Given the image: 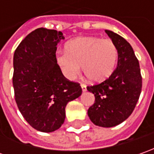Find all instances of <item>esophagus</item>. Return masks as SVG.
Instances as JSON below:
<instances>
[{
    "mask_svg": "<svg viewBox=\"0 0 154 154\" xmlns=\"http://www.w3.org/2000/svg\"><path fill=\"white\" fill-rule=\"evenodd\" d=\"M81 89H82V92H85L86 91V86L85 84H81Z\"/></svg>",
    "mask_w": 154,
    "mask_h": 154,
    "instance_id": "esophagus-1",
    "label": "esophagus"
}]
</instances>
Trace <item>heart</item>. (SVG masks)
<instances>
[{"instance_id":"1","label":"heart","mask_w":154,"mask_h":154,"mask_svg":"<svg viewBox=\"0 0 154 154\" xmlns=\"http://www.w3.org/2000/svg\"><path fill=\"white\" fill-rule=\"evenodd\" d=\"M66 51H57L56 61L68 80H74L80 72L93 82L108 78L115 67L117 49L109 39L96 37H80L68 41Z\"/></svg>"}]
</instances>
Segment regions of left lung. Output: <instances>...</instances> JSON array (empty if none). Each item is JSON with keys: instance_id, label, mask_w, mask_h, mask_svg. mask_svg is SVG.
I'll return each mask as SVG.
<instances>
[{"instance_id": "8db88e82", "label": "left lung", "mask_w": 154, "mask_h": 154, "mask_svg": "<svg viewBox=\"0 0 154 154\" xmlns=\"http://www.w3.org/2000/svg\"><path fill=\"white\" fill-rule=\"evenodd\" d=\"M105 32L117 49V66L107 80L86 87L95 96L87 114L95 125L111 128L125 121L133 112L141 92L142 79L131 45L116 33L109 30Z\"/></svg>"}]
</instances>
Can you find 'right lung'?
I'll return each mask as SVG.
<instances>
[{
    "label": "right lung",
    "mask_w": 154,
    "mask_h": 154,
    "mask_svg": "<svg viewBox=\"0 0 154 154\" xmlns=\"http://www.w3.org/2000/svg\"><path fill=\"white\" fill-rule=\"evenodd\" d=\"M61 32L38 28L22 40L14 55L15 101L35 129L51 133L65 121L67 103L79 98L80 84L67 80L56 61Z\"/></svg>",
    "instance_id": "add662e5"
}]
</instances>
